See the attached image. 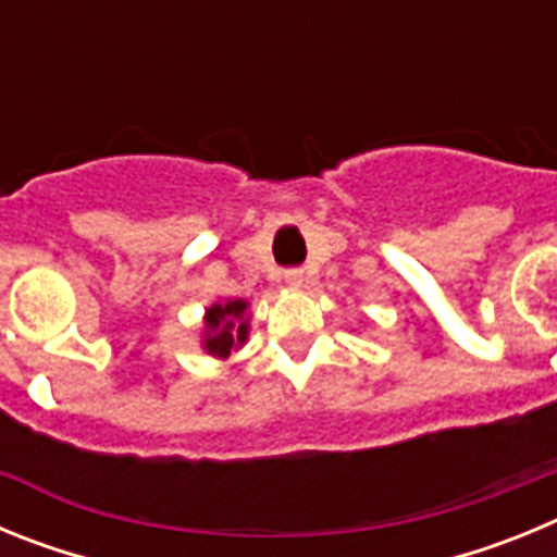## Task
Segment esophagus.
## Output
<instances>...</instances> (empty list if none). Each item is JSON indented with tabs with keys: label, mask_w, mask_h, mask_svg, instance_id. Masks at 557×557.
<instances>
[{
	"label": "esophagus",
	"mask_w": 557,
	"mask_h": 557,
	"mask_svg": "<svg viewBox=\"0 0 557 557\" xmlns=\"http://www.w3.org/2000/svg\"><path fill=\"white\" fill-rule=\"evenodd\" d=\"M284 282L293 289L304 287V270H287V273H284Z\"/></svg>",
	"instance_id": "esophagus-1"
}]
</instances>
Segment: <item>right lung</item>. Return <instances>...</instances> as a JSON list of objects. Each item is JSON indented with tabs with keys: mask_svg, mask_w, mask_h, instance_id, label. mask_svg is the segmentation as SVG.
Returning a JSON list of instances; mask_svg holds the SVG:
<instances>
[{
	"mask_svg": "<svg viewBox=\"0 0 557 557\" xmlns=\"http://www.w3.org/2000/svg\"><path fill=\"white\" fill-rule=\"evenodd\" d=\"M248 307L250 304L243 298H225V301H214L211 307H206L200 346L209 357L228 359L231 351H239L248 343Z\"/></svg>",
	"mask_w": 557,
	"mask_h": 557,
	"instance_id": "obj_1",
	"label": "right lung"
}]
</instances>
